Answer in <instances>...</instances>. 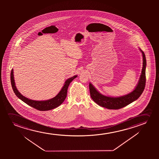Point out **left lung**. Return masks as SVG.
I'll return each instance as SVG.
<instances>
[{
	"mask_svg": "<svg viewBox=\"0 0 159 159\" xmlns=\"http://www.w3.org/2000/svg\"><path fill=\"white\" fill-rule=\"evenodd\" d=\"M143 57V67L142 69L141 74L139 77L135 89L133 91L124 96L113 97L104 96L100 93L98 90L94 87L91 83H89V88L90 95L94 102L102 107L107 109L117 110L121 109L131 102L137 100L143 92L146 85V56L143 52L139 48Z\"/></svg>",
	"mask_w": 159,
	"mask_h": 159,
	"instance_id": "left-lung-1",
	"label": "left lung"
}]
</instances>
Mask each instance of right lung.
Masks as SVG:
<instances>
[{
	"instance_id": "1",
	"label": "right lung",
	"mask_w": 159,
	"mask_h": 159,
	"mask_svg": "<svg viewBox=\"0 0 159 159\" xmlns=\"http://www.w3.org/2000/svg\"><path fill=\"white\" fill-rule=\"evenodd\" d=\"M76 77L77 75H74L70 78L68 79L67 80H66L63 87L61 89V91L59 92V93L57 94L54 98L48 100H41V101L30 99L23 96L20 92L18 91V90L16 86L15 82L14 80L13 69H12L11 72V83L14 93H15L18 98H19L20 100H22L23 102L26 103V104L39 111H48L59 107L64 102V100H65L66 98L67 97L68 87L69 86L70 83H71L72 81Z\"/></svg>"
}]
</instances>
